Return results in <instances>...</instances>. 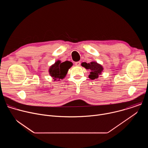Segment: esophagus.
Returning a JSON list of instances; mask_svg holds the SVG:
<instances>
[{
    "label": "esophagus",
    "instance_id": "esophagus-1",
    "mask_svg": "<svg viewBox=\"0 0 148 148\" xmlns=\"http://www.w3.org/2000/svg\"><path fill=\"white\" fill-rule=\"evenodd\" d=\"M75 65L77 66H79L81 65V62L80 61H77L75 62Z\"/></svg>",
    "mask_w": 148,
    "mask_h": 148
}]
</instances>
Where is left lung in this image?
Returning <instances> with one entry per match:
<instances>
[{"mask_svg": "<svg viewBox=\"0 0 148 148\" xmlns=\"http://www.w3.org/2000/svg\"><path fill=\"white\" fill-rule=\"evenodd\" d=\"M81 66L85 67L87 70H90V75H89V78L91 79H94L98 78L99 75L101 74V72L103 70L102 67L98 64L97 62L92 61L90 63L82 62Z\"/></svg>", "mask_w": 148, "mask_h": 148, "instance_id": "8db88e82", "label": "left lung"}]
</instances>
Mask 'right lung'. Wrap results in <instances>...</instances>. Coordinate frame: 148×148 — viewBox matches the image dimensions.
<instances>
[{
    "label": "right lung",
    "mask_w": 148,
    "mask_h": 148,
    "mask_svg": "<svg viewBox=\"0 0 148 148\" xmlns=\"http://www.w3.org/2000/svg\"><path fill=\"white\" fill-rule=\"evenodd\" d=\"M73 66V63L69 61H66L61 62L58 60L55 62V64L51 66L49 69V73L50 75L53 77L54 80L64 78L69 69Z\"/></svg>",
    "instance_id": "right-lung-1"
}]
</instances>
